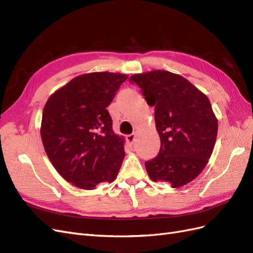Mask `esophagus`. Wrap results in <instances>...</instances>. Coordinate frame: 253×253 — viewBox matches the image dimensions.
<instances>
[{
	"label": "esophagus",
	"mask_w": 253,
	"mask_h": 253,
	"mask_svg": "<svg viewBox=\"0 0 253 253\" xmlns=\"http://www.w3.org/2000/svg\"><path fill=\"white\" fill-rule=\"evenodd\" d=\"M135 137H136V133H132L126 136V140L129 142V143H133L135 141Z\"/></svg>",
	"instance_id": "34e87169"
}]
</instances>
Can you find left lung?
Instances as JSON below:
<instances>
[{
    "mask_svg": "<svg viewBox=\"0 0 253 253\" xmlns=\"http://www.w3.org/2000/svg\"><path fill=\"white\" fill-rule=\"evenodd\" d=\"M148 104L155 106L160 137L158 155L145 162L154 181L179 188L195 179L209 162L217 136V119L208 97L192 83L167 71L131 76Z\"/></svg>",
    "mask_w": 253,
    "mask_h": 253,
    "instance_id": "obj_1",
    "label": "left lung"
}]
</instances>
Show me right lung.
<instances>
[{
    "label": "right lung",
    "mask_w": 253,
    "mask_h": 253,
    "mask_svg": "<svg viewBox=\"0 0 253 253\" xmlns=\"http://www.w3.org/2000/svg\"><path fill=\"white\" fill-rule=\"evenodd\" d=\"M125 74H83L53 93L45 104L41 138L50 163L74 186L93 190L112 182L125 158V139L113 131L106 108Z\"/></svg>",
    "instance_id": "1"
}]
</instances>
